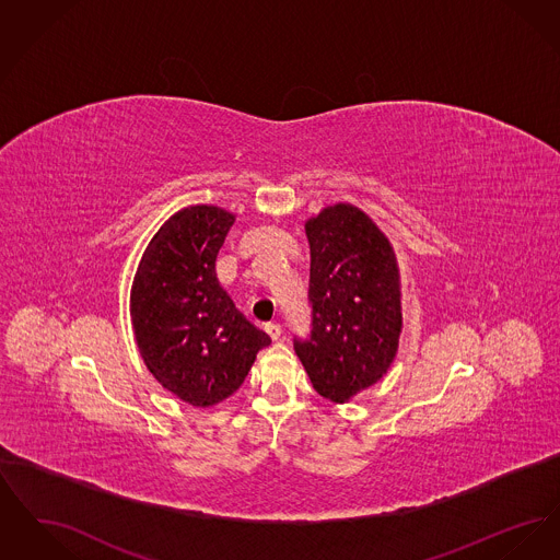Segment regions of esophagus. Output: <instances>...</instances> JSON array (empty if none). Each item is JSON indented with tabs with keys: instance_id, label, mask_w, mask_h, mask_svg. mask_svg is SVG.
<instances>
[{
	"instance_id": "esophagus-1",
	"label": "esophagus",
	"mask_w": 560,
	"mask_h": 560,
	"mask_svg": "<svg viewBox=\"0 0 560 560\" xmlns=\"http://www.w3.org/2000/svg\"><path fill=\"white\" fill-rule=\"evenodd\" d=\"M267 329L268 336L272 338V340H279L281 338V334H283V329H281V325L279 323H267Z\"/></svg>"
}]
</instances>
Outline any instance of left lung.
Returning a JSON list of instances; mask_svg holds the SVG:
<instances>
[{
    "label": "left lung",
    "instance_id": "obj_1",
    "mask_svg": "<svg viewBox=\"0 0 560 560\" xmlns=\"http://www.w3.org/2000/svg\"><path fill=\"white\" fill-rule=\"evenodd\" d=\"M311 334L293 350L320 397L347 402L388 372L399 348L397 256L372 218L336 203L306 220Z\"/></svg>",
    "mask_w": 560,
    "mask_h": 560
}]
</instances>
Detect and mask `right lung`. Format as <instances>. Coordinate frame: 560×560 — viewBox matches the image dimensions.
I'll list each match as a JSON object with an SVG mask.
<instances>
[{"label": "right lung", "mask_w": 560, "mask_h": 560, "mask_svg": "<svg viewBox=\"0 0 560 560\" xmlns=\"http://www.w3.org/2000/svg\"><path fill=\"white\" fill-rule=\"evenodd\" d=\"M235 215L215 206L174 213L147 245L133 277L130 315L147 370L192 407L231 397L270 345L235 308L215 258Z\"/></svg>", "instance_id": "obj_1"}]
</instances>
